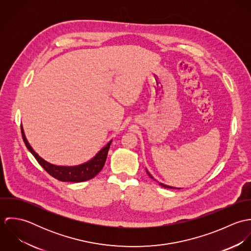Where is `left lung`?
<instances>
[{
  "mask_svg": "<svg viewBox=\"0 0 251 251\" xmlns=\"http://www.w3.org/2000/svg\"><path fill=\"white\" fill-rule=\"evenodd\" d=\"M146 172H147V174L149 175V177L151 178V179H154V178L149 173V171L146 169ZM154 180H156V179H154ZM158 184L160 185V186H162V187H165V188H172V189H180V188H177V187H174V186H170V185H167V184H164V183H162V182H158Z\"/></svg>",
  "mask_w": 251,
  "mask_h": 251,
  "instance_id": "8db88e82",
  "label": "left lung"
}]
</instances>
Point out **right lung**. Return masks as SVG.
Instances as JSON below:
<instances>
[{"mask_svg": "<svg viewBox=\"0 0 251 251\" xmlns=\"http://www.w3.org/2000/svg\"><path fill=\"white\" fill-rule=\"evenodd\" d=\"M21 133H22L23 141L26 145L27 149L35 156L37 162L41 165V167L52 177L61 181L81 182V181H85L96 177L102 170L104 166V163L107 157L108 151H109L110 145L112 143V140H110L93 158H91L90 160L82 164L73 165V166H63V165L52 164L46 161L45 159H43L41 156H39L38 153H36L34 149L32 148V146L29 143V141L27 140L22 126H21Z\"/></svg>", "mask_w": 251, "mask_h": 251, "instance_id": "1", "label": "right lung"}]
</instances>
